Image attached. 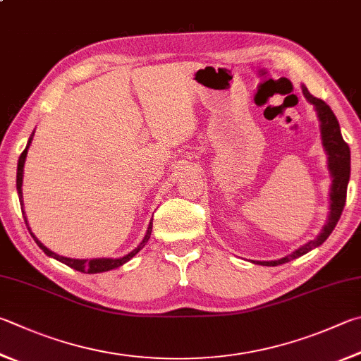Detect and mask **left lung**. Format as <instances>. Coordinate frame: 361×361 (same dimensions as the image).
I'll return each mask as SVG.
<instances>
[{
	"label": "left lung",
	"mask_w": 361,
	"mask_h": 361,
	"mask_svg": "<svg viewBox=\"0 0 361 361\" xmlns=\"http://www.w3.org/2000/svg\"><path fill=\"white\" fill-rule=\"evenodd\" d=\"M303 94L307 101L314 104V107L317 110V115L320 120V130H322V143L325 147L326 154H329V169L333 176V185L330 191L331 212L329 216V222H326L324 231L320 232V235L316 240H312L310 243L298 247L297 251L286 255L283 259L271 260V262H257L259 265L276 267L281 264H286V262L297 259L300 255L310 252L311 249L322 245L324 241L330 237L333 228H335V226L338 224L341 213H343L344 205H345L347 183H349V176H350V148L344 142L343 135H341L339 123L336 120L335 114L331 112V109L326 106L322 99L314 97L310 91H307L306 87H303Z\"/></svg>",
	"instance_id": "obj_1"
}]
</instances>
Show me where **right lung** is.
I'll return each mask as SVG.
<instances>
[{
    "label": "right lung",
    "mask_w": 361,
    "mask_h": 361,
    "mask_svg": "<svg viewBox=\"0 0 361 361\" xmlns=\"http://www.w3.org/2000/svg\"><path fill=\"white\" fill-rule=\"evenodd\" d=\"M31 139H32V135L30 137V140H28V145H26V148L23 149V153L20 154V158H18V166H17V192H18V199H20V205L23 207V195H22V183H23V166H25V159H26V153H28V147H30V143H31ZM23 213V218H25V212H22ZM26 219V218H25ZM26 226H28V222H26ZM152 228H153V222H149V226H148V231H147V235H145V238H143V241L142 243L137 246L133 252H129V254H126L124 255V257H120V259H91V260H80V259H69V257H61V255H58V254H55V252H51L50 249H47L45 247L41 241H39L35 235L31 233V231H30V227H28V231H30V233H31V237L35 238V241L37 243V246L42 249V251L47 254V255H50V257H54V259H56V260H60V262H63V264H66L68 267H71V268H74V270H77V271H82V273H102V271H109V270H114V268H118V267H121L123 264H126L128 260H130L134 257V255L140 251V249L147 245V241L149 240V235H152Z\"/></svg>",
    "instance_id": "obj_1"
}]
</instances>
